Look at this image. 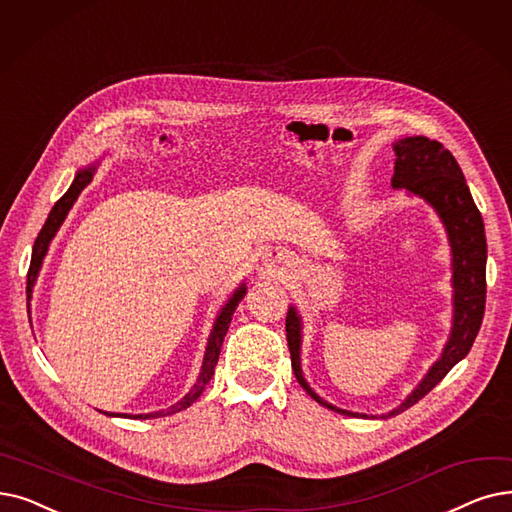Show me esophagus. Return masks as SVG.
<instances>
[{
    "mask_svg": "<svg viewBox=\"0 0 512 512\" xmlns=\"http://www.w3.org/2000/svg\"><path fill=\"white\" fill-rule=\"evenodd\" d=\"M272 259H280V257H278V255H272Z\"/></svg>",
    "mask_w": 512,
    "mask_h": 512,
    "instance_id": "esophagus-1",
    "label": "esophagus"
}]
</instances>
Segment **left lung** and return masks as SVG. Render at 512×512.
Wrapping results in <instances>:
<instances>
[{
  "label": "left lung",
  "instance_id": "left-lung-1",
  "mask_svg": "<svg viewBox=\"0 0 512 512\" xmlns=\"http://www.w3.org/2000/svg\"><path fill=\"white\" fill-rule=\"evenodd\" d=\"M395 173L393 188H406L429 201L443 224L448 228L452 255H454V328L452 337L441 353V360L429 370L406 402L393 410L389 416L399 414L414 406L418 399L425 397L437 383H441L466 353L471 351L477 332L481 328L483 311H485V259H487V242L481 213L464 182L462 169L458 167L452 152L443 148L437 140L425 136H412L399 140L395 146ZM286 341L291 351V364L299 385L314 397L320 406L335 410L347 416H366L339 410L326 404L314 391L309 389L301 374L299 349H301V322L295 307L286 314Z\"/></svg>",
  "mask_w": 512,
  "mask_h": 512
}]
</instances>
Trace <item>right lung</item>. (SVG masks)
Listing matches in <instances>:
<instances>
[{
  "label": "right lung",
  "instance_id": "obj_1",
  "mask_svg": "<svg viewBox=\"0 0 512 512\" xmlns=\"http://www.w3.org/2000/svg\"><path fill=\"white\" fill-rule=\"evenodd\" d=\"M92 175H94V169H83V171H79L77 177H75L73 186H71L69 190H66V194L54 205V209H52L50 215H48V221H46V224H43V228H41V232H39V236H37V240H35L33 257H31V268H29V274H27V299H31L33 282H35V278H37V272H39V268H41V261H43V257H46V253H48V247H50V242H52L56 230L60 228V224L64 221L66 213L71 211V207H73V203L77 201V196L81 194V190L92 182ZM244 291H247V288L240 286L238 291L234 293V297L226 303V307L221 309V314L217 316L215 326H213V332H211V337H209V345H207V353H205V362H203V372H201V376H198V381H196V385L190 389V393L182 399V402H177V404L171 406L169 410H161V412H154V414H136L133 418H159V416H169V414H175V412H180V410H186L188 406H192V404L196 402L198 397H201L205 385L211 381V376H213V372H215V366H217V360H219V351H221V343H224L228 326H230V322H232V316H234V311H236V307H238V303H240ZM110 416H115V414H110ZM117 416H119V414H117Z\"/></svg>",
  "mask_w": 512,
  "mask_h": 512
}]
</instances>
